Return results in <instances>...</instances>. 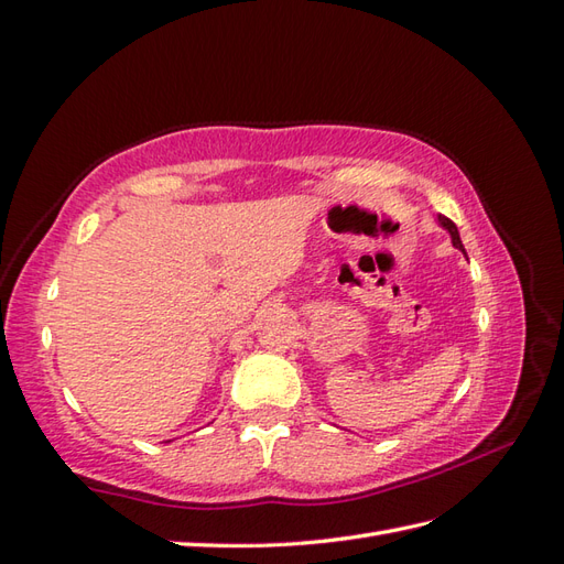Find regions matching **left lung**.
<instances>
[{
  "mask_svg": "<svg viewBox=\"0 0 564 564\" xmlns=\"http://www.w3.org/2000/svg\"><path fill=\"white\" fill-rule=\"evenodd\" d=\"M437 220H440V226L452 235V245L456 247V250H462V252H464V245H462V238H459V230H456L454 223H452L447 216H437Z\"/></svg>",
  "mask_w": 564,
  "mask_h": 564,
  "instance_id": "left-lung-1",
  "label": "left lung"
}]
</instances>
